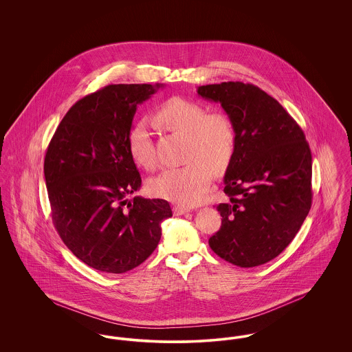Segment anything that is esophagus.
I'll return each instance as SVG.
<instances>
[{"label": "esophagus", "mask_w": 352, "mask_h": 352, "mask_svg": "<svg viewBox=\"0 0 352 352\" xmlns=\"http://www.w3.org/2000/svg\"><path fill=\"white\" fill-rule=\"evenodd\" d=\"M173 212H174L175 217H179V215H184V214L190 212V208L184 207V206H174L173 207Z\"/></svg>", "instance_id": "obj_1"}]
</instances>
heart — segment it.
Here are the masks:
<instances>
[{
    "mask_svg": "<svg viewBox=\"0 0 352 352\" xmlns=\"http://www.w3.org/2000/svg\"><path fill=\"white\" fill-rule=\"evenodd\" d=\"M155 122L170 132L184 134V166L168 168L149 182L154 197L184 206H195L210 192L214 171H224L236 151L237 135L231 118L210 112L198 101L171 98L154 113ZM128 149L141 168H155V153L148 122H134L128 133Z\"/></svg>",
    "mask_w": 352,
    "mask_h": 352,
    "instance_id": "1",
    "label": "heart"
}]
</instances>
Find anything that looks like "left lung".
Masks as SVG:
<instances>
[{
    "instance_id": "1",
    "label": "left lung",
    "mask_w": 352,
    "mask_h": 352,
    "mask_svg": "<svg viewBox=\"0 0 352 352\" xmlns=\"http://www.w3.org/2000/svg\"><path fill=\"white\" fill-rule=\"evenodd\" d=\"M220 102L234 122L237 142L224 175L228 201L210 237L223 260L253 268L277 257L300 231L311 207V151L284 107L256 85L224 82L198 87Z\"/></svg>"
}]
</instances>
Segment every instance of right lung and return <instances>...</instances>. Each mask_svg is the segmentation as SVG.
<instances>
[{
    "label": "right lung",
    "mask_w": 352,
    "mask_h": 352,
    "mask_svg": "<svg viewBox=\"0 0 352 352\" xmlns=\"http://www.w3.org/2000/svg\"><path fill=\"white\" fill-rule=\"evenodd\" d=\"M164 84H111L76 101L51 138L45 179L54 226L68 250L104 273H125L157 248L161 223L173 215L164 199L126 195L141 175L128 133L137 107Z\"/></svg>",
    "instance_id": "add662e5"
}]
</instances>
